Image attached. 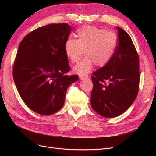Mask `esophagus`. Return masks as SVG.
<instances>
[{
  "label": "esophagus",
  "instance_id": "34e87169",
  "mask_svg": "<svg viewBox=\"0 0 156 156\" xmlns=\"http://www.w3.org/2000/svg\"><path fill=\"white\" fill-rule=\"evenodd\" d=\"M79 78L81 79H88V75H80Z\"/></svg>",
  "mask_w": 156,
  "mask_h": 156
}]
</instances>
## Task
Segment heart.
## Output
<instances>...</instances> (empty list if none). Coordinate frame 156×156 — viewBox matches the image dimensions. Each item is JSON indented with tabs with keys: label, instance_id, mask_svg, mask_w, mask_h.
Returning a JSON list of instances; mask_svg holds the SVG:
<instances>
[{
	"label": "heart",
	"instance_id": "b5f03b06",
	"mask_svg": "<svg viewBox=\"0 0 156 156\" xmlns=\"http://www.w3.org/2000/svg\"><path fill=\"white\" fill-rule=\"evenodd\" d=\"M77 40L69 37L64 44L65 53L73 62H77L85 51L86 57L73 68L75 73L84 75L94 65L103 67L111 60L118 42L115 33L94 26H84L77 30Z\"/></svg>",
	"mask_w": 156,
	"mask_h": 156
}]
</instances>
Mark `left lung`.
Masks as SVG:
<instances>
[{"instance_id":"obj_1","label":"left lung","mask_w":156,"mask_h":156,"mask_svg":"<svg viewBox=\"0 0 156 156\" xmlns=\"http://www.w3.org/2000/svg\"><path fill=\"white\" fill-rule=\"evenodd\" d=\"M118 29L116 48L109 62L93 73L91 106L105 117L120 116L133 103L138 95L139 58L129 35Z\"/></svg>"}]
</instances>
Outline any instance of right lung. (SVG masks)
Segmentation results:
<instances>
[{
  "label": "right lung",
  "mask_w": 156,
  "mask_h": 156,
  "mask_svg": "<svg viewBox=\"0 0 156 156\" xmlns=\"http://www.w3.org/2000/svg\"><path fill=\"white\" fill-rule=\"evenodd\" d=\"M72 30L67 23L51 24L27 34L19 45L13 67L17 91L30 109L51 115L64 105L71 84L77 81L70 70L64 51Z\"/></svg>",
  "instance_id": "add662e5"
}]
</instances>
